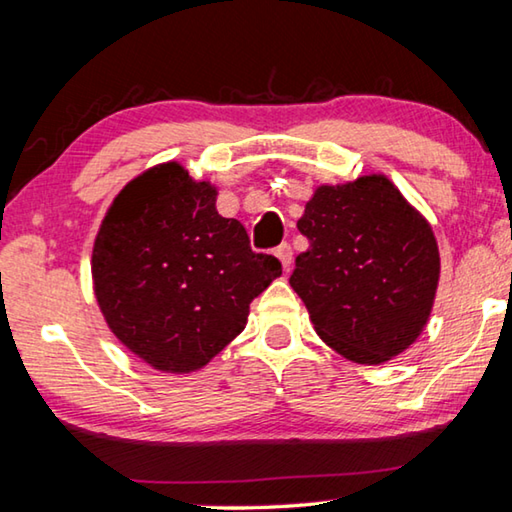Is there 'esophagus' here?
<instances>
[{
	"mask_svg": "<svg viewBox=\"0 0 512 512\" xmlns=\"http://www.w3.org/2000/svg\"><path fill=\"white\" fill-rule=\"evenodd\" d=\"M275 257L280 259L282 262V266H284V271H289V266H291V257H293V253H291V246L289 244H280L275 248Z\"/></svg>",
	"mask_w": 512,
	"mask_h": 512,
	"instance_id": "34e87169",
	"label": "esophagus"
}]
</instances>
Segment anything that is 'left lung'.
<instances>
[{
	"label": "left lung",
	"instance_id": "left-lung-1",
	"mask_svg": "<svg viewBox=\"0 0 512 512\" xmlns=\"http://www.w3.org/2000/svg\"><path fill=\"white\" fill-rule=\"evenodd\" d=\"M289 277L329 348L354 363L404 352L427 325L440 257L431 225L384 176L318 187Z\"/></svg>",
	"mask_w": 512,
	"mask_h": 512
}]
</instances>
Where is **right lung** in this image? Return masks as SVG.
I'll list each match as a JSON object with an SVG mask.
<instances>
[{"instance_id":"obj_1","label":"right lung","mask_w":512,"mask_h":512,"mask_svg":"<svg viewBox=\"0 0 512 512\" xmlns=\"http://www.w3.org/2000/svg\"><path fill=\"white\" fill-rule=\"evenodd\" d=\"M216 189L176 162L121 189L94 241V293L117 339L155 370L203 368L244 329L280 259L223 219Z\"/></svg>"}]
</instances>
